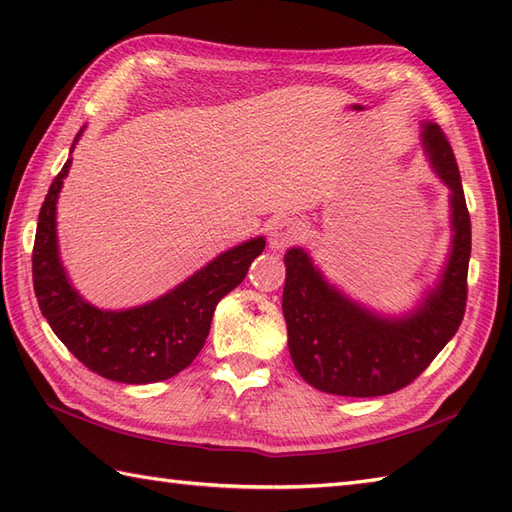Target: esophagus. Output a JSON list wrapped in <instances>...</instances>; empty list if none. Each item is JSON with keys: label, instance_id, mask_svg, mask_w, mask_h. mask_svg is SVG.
<instances>
[{"label": "esophagus", "instance_id": "obj_1", "mask_svg": "<svg viewBox=\"0 0 512 512\" xmlns=\"http://www.w3.org/2000/svg\"><path fill=\"white\" fill-rule=\"evenodd\" d=\"M301 222L295 220V217H286V220H279L270 228L268 235V244L273 250H284L290 244H295L297 239L301 237Z\"/></svg>", "mask_w": 512, "mask_h": 512}]
</instances>
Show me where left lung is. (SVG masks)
<instances>
[{"instance_id":"left-lung-1","label":"left lung","mask_w":512,"mask_h":512,"mask_svg":"<svg viewBox=\"0 0 512 512\" xmlns=\"http://www.w3.org/2000/svg\"><path fill=\"white\" fill-rule=\"evenodd\" d=\"M420 140L433 173L449 189L451 248L436 284L411 310L383 314L330 284L306 248L292 246L286 262L284 317L288 350L299 376L334 396L394 394L418 378L458 332L466 308L471 217L460 169L442 129L422 121Z\"/></svg>"}]
</instances>
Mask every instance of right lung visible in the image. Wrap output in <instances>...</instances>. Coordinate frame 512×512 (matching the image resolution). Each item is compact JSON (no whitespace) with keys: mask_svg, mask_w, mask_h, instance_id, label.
I'll return each mask as SVG.
<instances>
[{"mask_svg":"<svg viewBox=\"0 0 512 512\" xmlns=\"http://www.w3.org/2000/svg\"><path fill=\"white\" fill-rule=\"evenodd\" d=\"M83 129L76 134L72 149ZM70 165L72 158L52 180L39 211L32 281L41 314L61 343L103 378L147 385L176 376L200 354L211 330L215 306L242 284L250 262L262 255L266 237L246 239L224 250L198 273L143 306L127 310L96 308L72 286L59 255L57 202Z\"/></svg>","mask_w":512,"mask_h":512,"instance_id":"add662e5","label":"right lung"}]
</instances>
